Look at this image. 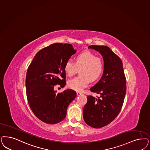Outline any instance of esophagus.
Returning <instances> with one entry per match:
<instances>
[{"mask_svg":"<svg viewBox=\"0 0 150 150\" xmlns=\"http://www.w3.org/2000/svg\"><path fill=\"white\" fill-rule=\"evenodd\" d=\"M83 94V93H81V92H77V95L78 96H80V95H81Z\"/></svg>","mask_w":150,"mask_h":150,"instance_id":"esophagus-1","label":"esophagus"}]
</instances>
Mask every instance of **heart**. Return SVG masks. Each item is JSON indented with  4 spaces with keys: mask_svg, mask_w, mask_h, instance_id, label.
I'll return each instance as SVG.
<instances>
[{
    "mask_svg": "<svg viewBox=\"0 0 150 150\" xmlns=\"http://www.w3.org/2000/svg\"><path fill=\"white\" fill-rule=\"evenodd\" d=\"M104 63L101 57H96L92 52H85L78 55L75 62L68 60L65 63L64 70L69 76H73L80 69L79 76L70 80L68 86L71 89L80 91L86 87L90 82L98 80L103 72Z\"/></svg>",
    "mask_w": 150,
    "mask_h": 150,
    "instance_id": "obj_1",
    "label": "heart"
}]
</instances>
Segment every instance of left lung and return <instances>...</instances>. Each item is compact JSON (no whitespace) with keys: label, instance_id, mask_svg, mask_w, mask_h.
<instances>
[{"label":"left lung","instance_id":"obj_1","mask_svg":"<svg viewBox=\"0 0 150 150\" xmlns=\"http://www.w3.org/2000/svg\"><path fill=\"white\" fill-rule=\"evenodd\" d=\"M103 57V74L90 91L99 95H89L83 110L85 122L93 128H101L111 122L122 109L126 92V80L121 59L106 46L88 47Z\"/></svg>","mask_w":150,"mask_h":150}]
</instances>
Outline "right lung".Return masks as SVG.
Returning <instances> with one entry per match:
<instances>
[{
    "label": "right lung",
    "mask_w": 150,
    "mask_h": 150,
    "mask_svg": "<svg viewBox=\"0 0 150 150\" xmlns=\"http://www.w3.org/2000/svg\"><path fill=\"white\" fill-rule=\"evenodd\" d=\"M76 52L70 44H52L38 52L28 68V102L36 117L46 124H57L65 119L67 107L76 96L71 89L58 93L54 91L57 85L65 86L64 67Z\"/></svg>",
    "instance_id": "add662e5"
}]
</instances>
